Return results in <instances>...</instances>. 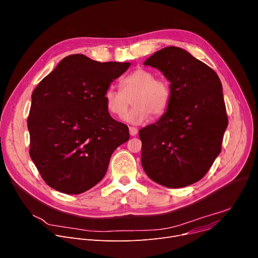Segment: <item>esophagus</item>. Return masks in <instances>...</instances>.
<instances>
[{"label":"esophagus","instance_id":"esophagus-1","mask_svg":"<svg viewBox=\"0 0 258 258\" xmlns=\"http://www.w3.org/2000/svg\"><path fill=\"white\" fill-rule=\"evenodd\" d=\"M129 132H130V135H131V136H135V135L137 134L138 130H137V128H135V127H129Z\"/></svg>","mask_w":258,"mask_h":258}]
</instances>
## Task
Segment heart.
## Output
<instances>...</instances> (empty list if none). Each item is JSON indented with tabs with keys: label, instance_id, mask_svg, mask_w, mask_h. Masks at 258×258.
Here are the masks:
<instances>
[{
	"label": "heart",
	"instance_id": "1",
	"mask_svg": "<svg viewBox=\"0 0 258 258\" xmlns=\"http://www.w3.org/2000/svg\"><path fill=\"white\" fill-rule=\"evenodd\" d=\"M121 91L108 88L104 93V103L108 112L123 117L132 99L133 107L126 114L125 121L131 124L145 122L153 114L162 116L171 101V88L164 78L155 77V74L145 68H137L120 83Z\"/></svg>",
	"mask_w": 258,
	"mask_h": 258
}]
</instances>
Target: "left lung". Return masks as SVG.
Listing matches in <instances>:
<instances>
[{
    "mask_svg": "<svg viewBox=\"0 0 258 258\" xmlns=\"http://www.w3.org/2000/svg\"><path fill=\"white\" fill-rule=\"evenodd\" d=\"M168 79L171 101L140 130L142 165L154 182L182 188L202 180L221 152L228 118L219 76L183 48L168 46L144 63Z\"/></svg>",
    "mask_w": 258,
    "mask_h": 258,
    "instance_id": "1",
    "label": "left lung"
}]
</instances>
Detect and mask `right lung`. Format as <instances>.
I'll list each match as a JSON object with an SVG mask.
<instances>
[{
  "label": "right lung",
  "mask_w": 258,
  "mask_h": 258,
  "mask_svg": "<svg viewBox=\"0 0 258 258\" xmlns=\"http://www.w3.org/2000/svg\"><path fill=\"white\" fill-rule=\"evenodd\" d=\"M130 65L71 54L33 91L30 156L52 189H91L103 179L113 151L129 140L128 126L110 116L103 96Z\"/></svg>",
  "instance_id": "add662e5"
}]
</instances>
